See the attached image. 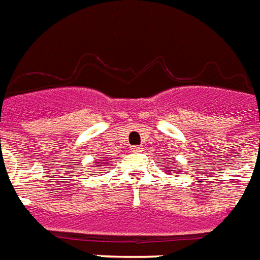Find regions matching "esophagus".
Masks as SVG:
<instances>
[{
    "label": "esophagus",
    "mask_w": 260,
    "mask_h": 260,
    "mask_svg": "<svg viewBox=\"0 0 260 260\" xmlns=\"http://www.w3.org/2000/svg\"><path fill=\"white\" fill-rule=\"evenodd\" d=\"M132 151L134 152L143 151V146H132Z\"/></svg>",
    "instance_id": "1"
}]
</instances>
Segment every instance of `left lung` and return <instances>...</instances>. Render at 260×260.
<instances>
[{
	"label": "left lung",
	"instance_id": "left-lung-1",
	"mask_svg": "<svg viewBox=\"0 0 260 260\" xmlns=\"http://www.w3.org/2000/svg\"><path fill=\"white\" fill-rule=\"evenodd\" d=\"M172 164H174V162H172Z\"/></svg>",
	"mask_w": 260,
	"mask_h": 260
}]
</instances>
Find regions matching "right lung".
<instances>
[{"label": "right lung", "mask_w": 260, "mask_h": 260, "mask_svg": "<svg viewBox=\"0 0 260 260\" xmlns=\"http://www.w3.org/2000/svg\"><path fill=\"white\" fill-rule=\"evenodd\" d=\"M96 164H104V162H96ZM109 165H110V164H109ZM101 166H102V165H101Z\"/></svg>", "instance_id": "obj_1"}]
</instances>
